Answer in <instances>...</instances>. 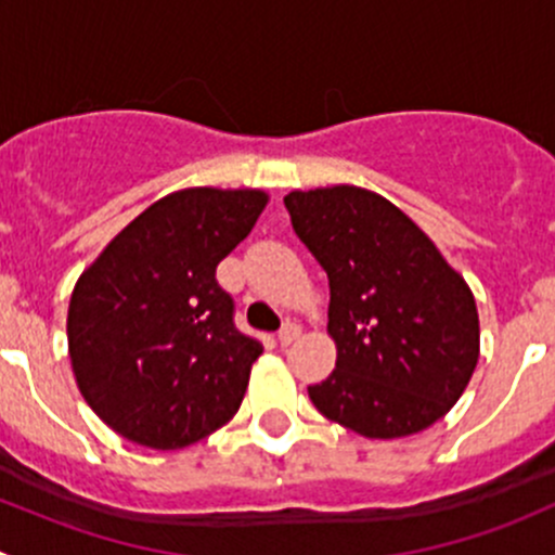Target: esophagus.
Here are the masks:
<instances>
[{
    "instance_id": "34e87169",
    "label": "esophagus",
    "mask_w": 555,
    "mask_h": 555,
    "mask_svg": "<svg viewBox=\"0 0 555 555\" xmlns=\"http://www.w3.org/2000/svg\"><path fill=\"white\" fill-rule=\"evenodd\" d=\"M300 333H304V330H300V324L287 322L282 330H279V344H282V346L295 344V340L300 338Z\"/></svg>"
}]
</instances>
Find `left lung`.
Segmentation results:
<instances>
[{
  "label": "left lung",
  "instance_id": "left-lung-1",
  "mask_svg": "<svg viewBox=\"0 0 555 555\" xmlns=\"http://www.w3.org/2000/svg\"><path fill=\"white\" fill-rule=\"evenodd\" d=\"M298 238L327 271L335 371L309 386L322 416L376 440L433 427L480 357L473 289L391 201L357 184L284 195Z\"/></svg>",
  "mask_w": 555,
  "mask_h": 555
}]
</instances>
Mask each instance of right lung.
<instances>
[{
	"mask_svg": "<svg viewBox=\"0 0 555 555\" xmlns=\"http://www.w3.org/2000/svg\"><path fill=\"white\" fill-rule=\"evenodd\" d=\"M266 204V190H177L77 279L66 317L77 389L131 443L184 449L236 416L262 346L236 330L215 271Z\"/></svg>",
	"mask_w": 555,
	"mask_h": 555,
	"instance_id": "right-lung-1",
	"label": "right lung"
}]
</instances>
